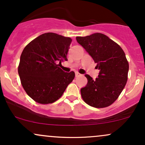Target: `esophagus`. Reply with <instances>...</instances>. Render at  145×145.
<instances>
[{
  "label": "esophagus",
  "instance_id": "34e87169",
  "mask_svg": "<svg viewBox=\"0 0 145 145\" xmlns=\"http://www.w3.org/2000/svg\"><path fill=\"white\" fill-rule=\"evenodd\" d=\"M80 75H81V74H79L78 72H76V74H75L76 77H79V76H80Z\"/></svg>",
  "mask_w": 145,
  "mask_h": 145
}]
</instances>
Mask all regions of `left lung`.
<instances>
[{
  "label": "left lung",
  "instance_id": "left-lung-1",
  "mask_svg": "<svg viewBox=\"0 0 145 145\" xmlns=\"http://www.w3.org/2000/svg\"><path fill=\"white\" fill-rule=\"evenodd\" d=\"M76 40L93 58L96 68L100 70L96 80L85 74L87 84L80 89L82 99L96 108L111 105L127 83L129 63L125 52L116 42L101 33L85 37L77 36Z\"/></svg>",
  "mask_w": 145,
  "mask_h": 145
}]
</instances>
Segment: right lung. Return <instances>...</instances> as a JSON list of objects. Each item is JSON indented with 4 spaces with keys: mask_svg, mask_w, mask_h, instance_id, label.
<instances>
[{
    "mask_svg": "<svg viewBox=\"0 0 145 145\" xmlns=\"http://www.w3.org/2000/svg\"><path fill=\"white\" fill-rule=\"evenodd\" d=\"M71 38L55 33H44L23 49L18 75L26 93L40 104L59 99L75 77L74 71L65 72L59 66L67 61Z\"/></svg>",
    "mask_w": 145,
    "mask_h": 145,
    "instance_id": "add662e5",
    "label": "right lung"
}]
</instances>
